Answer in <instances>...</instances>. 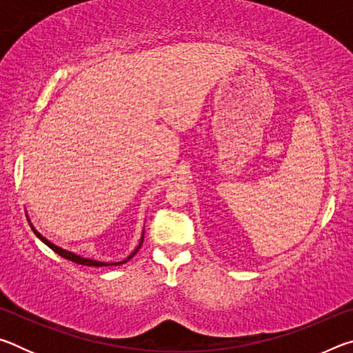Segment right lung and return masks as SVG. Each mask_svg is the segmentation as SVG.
I'll return each mask as SVG.
<instances>
[{"label": "right lung", "instance_id": "right-lung-1", "mask_svg": "<svg viewBox=\"0 0 353 353\" xmlns=\"http://www.w3.org/2000/svg\"><path fill=\"white\" fill-rule=\"evenodd\" d=\"M28 218V216H26ZM31 224V223H29ZM31 229H32V232L35 235H37L41 241H43L48 248L50 249H52L54 250L56 254H59L61 256H63V259H67V260H70V261H74V263H77V265H83V266H112V265H115V266H118V265H123V263H126V261H129L130 259H132V256L139 252V249H140V246H141V243H143V238H145V232H143V235H141V240H140V244L139 246H137V249L134 250L132 254H130L126 260H123V261H117V263H104V261H97V260H90V259H83V256H81V255H76V254H73V252H70V250H65V249H62V248H59V246H56V244H52L51 241H48L46 238L43 236V235H40L37 230L34 229V225L31 224Z\"/></svg>", "mask_w": 353, "mask_h": 353}]
</instances>
